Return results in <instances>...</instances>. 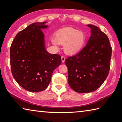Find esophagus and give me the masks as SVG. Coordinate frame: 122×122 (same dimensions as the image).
<instances>
[{"label":"esophagus","instance_id":"obj_1","mask_svg":"<svg viewBox=\"0 0 122 122\" xmlns=\"http://www.w3.org/2000/svg\"><path fill=\"white\" fill-rule=\"evenodd\" d=\"M61 61L63 63H64L65 62V57L64 56H62L61 57Z\"/></svg>","mask_w":122,"mask_h":122}]
</instances>
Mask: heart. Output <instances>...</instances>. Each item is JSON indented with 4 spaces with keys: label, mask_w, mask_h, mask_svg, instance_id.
<instances>
[{
    "label": "heart",
    "mask_w": 122,
    "mask_h": 122,
    "mask_svg": "<svg viewBox=\"0 0 122 122\" xmlns=\"http://www.w3.org/2000/svg\"><path fill=\"white\" fill-rule=\"evenodd\" d=\"M86 35L79 30L69 28L59 30L56 35V39L51 38L53 45L58 44L64 45V50L68 55H74L80 51L84 46Z\"/></svg>",
    "instance_id": "b5f03b06"
}]
</instances>
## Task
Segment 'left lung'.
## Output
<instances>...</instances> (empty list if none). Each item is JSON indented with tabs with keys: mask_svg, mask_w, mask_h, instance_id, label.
Here are the masks:
<instances>
[{
	"mask_svg": "<svg viewBox=\"0 0 122 122\" xmlns=\"http://www.w3.org/2000/svg\"><path fill=\"white\" fill-rule=\"evenodd\" d=\"M86 46L65 63L68 68V83L79 93L96 90L105 81L110 68L112 47L106 35L93 25Z\"/></svg>",
	"mask_w": 122,
	"mask_h": 122,
	"instance_id": "left-lung-1",
	"label": "left lung"
}]
</instances>
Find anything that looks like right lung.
Here are the masks:
<instances>
[{
    "mask_svg": "<svg viewBox=\"0 0 122 122\" xmlns=\"http://www.w3.org/2000/svg\"><path fill=\"white\" fill-rule=\"evenodd\" d=\"M46 21L35 23L16 35L10 49L11 73L19 85L30 92L45 90L53 71L61 63V57L47 51L41 29Z\"/></svg>",
    "mask_w": 122,
    "mask_h": 122,
    "instance_id": "1",
    "label": "right lung"
}]
</instances>
